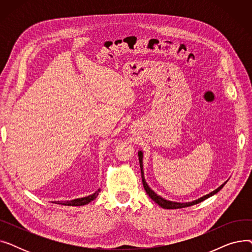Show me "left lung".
Listing matches in <instances>:
<instances>
[{"label":"left lung","mask_w":252,"mask_h":252,"mask_svg":"<svg viewBox=\"0 0 252 252\" xmlns=\"http://www.w3.org/2000/svg\"><path fill=\"white\" fill-rule=\"evenodd\" d=\"M138 156H139V161H140V167H141V174H142V182H143V186H144V189L145 191H146V193L149 195V197L151 198V199L157 203L158 205H159L160 207L162 208H165V209H177V208H184V207H188V206H191V205H194V204H197V203H200L202 202L203 200L207 199V198L214 196L215 194H217L219 191L221 190V188L226 185L227 181L224 182L223 184H221L220 186L214 190L213 192H210L209 194H206L200 198H198V199L196 200H193V201H189V202H176V201H170V200H167V199H164L163 197L157 195L150 187L149 185L147 184L146 180H145V177H144V169H143V151L142 150H139L138 152Z\"/></svg>","instance_id":"8db88e82"}]
</instances>
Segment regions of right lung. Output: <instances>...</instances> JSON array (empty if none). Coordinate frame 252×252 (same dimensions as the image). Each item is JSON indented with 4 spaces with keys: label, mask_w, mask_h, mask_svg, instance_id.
<instances>
[{
    "label": "right lung",
    "mask_w": 252,
    "mask_h": 252,
    "mask_svg": "<svg viewBox=\"0 0 252 252\" xmlns=\"http://www.w3.org/2000/svg\"><path fill=\"white\" fill-rule=\"evenodd\" d=\"M101 189H98L95 193H93L89 196L86 197H81V198H75V199L72 200H66V201H54L53 203L55 204H61V205H65V206H82V205H86L88 203H90L91 201H93L95 198L99 195Z\"/></svg>",
    "instance_id": "add662e5"
}]
</instances>
